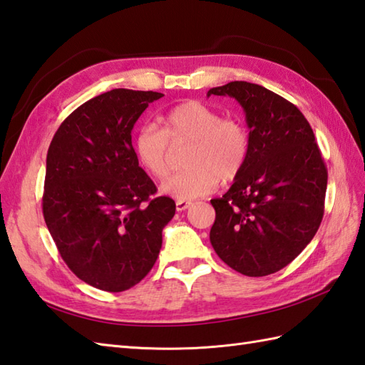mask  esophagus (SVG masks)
<instances>
[{
    "instance_id": "esophagus-1",
    "label": "esophagus",
    "mask_w": 365,
    "mask_h": 365,
    "mask_svg": "<svg viewBox=\"0 0 365 365\" xmlns=\"http://www.w3.org/2000/svg\"><path fill=\"white\" fill-rule=\"evenodd\" d=\"M192 206L190 201H184V200H176V210H180V212H182V210L189 209Z\"/></svg>"
}]
</instances>
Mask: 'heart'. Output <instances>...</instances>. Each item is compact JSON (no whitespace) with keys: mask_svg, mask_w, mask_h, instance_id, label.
<instances>
[{"mask_svg":"<svg viewBox=\"0 0 365 365\" xmlns=\"http://www.w3.org/2000/svg\"><path fill=\"white\" fill-rule=\"evenodd\" d=\"M162 128L145 123L137 129L134 151L147 172L162 180L170 172V144L190 142L181 173L160 185L165 195L195 200L214 192L220 181L231 182L244 170L250 155V133L242 120L222 117L206 104L189 100L176 104L162 120Z\"/></svg>","mask_w":365,"mask_h":365,"instance_id":"heart-1","label":"heart"}]
</instances>
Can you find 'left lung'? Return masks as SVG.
I'll use <instances>...</instances> for the list:
<instances>
[{"instance_id": "1", "label": "left lung", "mask_w": 365, "mask_h": 365, "mask_svg": "<svg viewBox=\"0 0 365 365\" xmlns=\"http://www.w3.org/2000/svg\"><path fill=\"white\" fill-rule=\"evenodd\" d=\"M231 96L245 110L250 155L222 198L210 200V244L222 261L247 277L284 269L317 232L328 172L311 125L282 96L247 81L207 92Z\"/></svg>"}]
</instances>
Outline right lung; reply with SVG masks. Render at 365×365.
I'll return each mask as SVG.
<instances>
[{
  "label": "right lung",
  "instance_id": "right-lung-1",
  "mask_svg": "<svg viewBox=\"0 0 365 365\" xmlns=\"http://www.w3.org/2000/svg\"><path fill=\"white\" fill-rule=\"evenodd\" d=\"M158 92L114 88L73 110L46 155L43 217L61 257L87 284L123 292L153 269L175 201L155 197L131 131Z\"/></svg>",
  "mask_w": 365,
  "mask_h": 365
}]
</instances>
